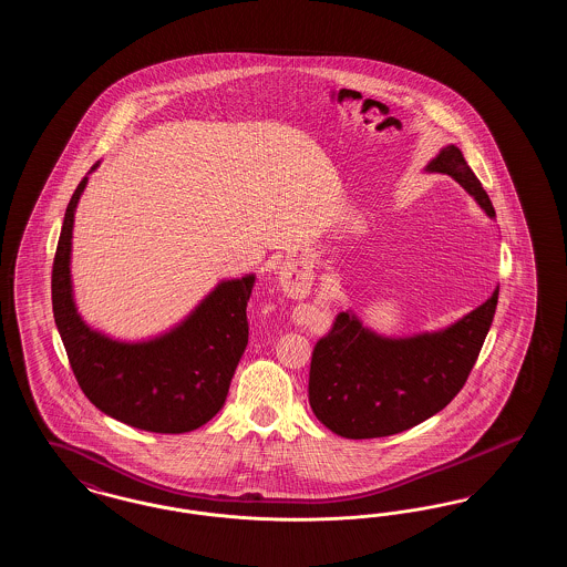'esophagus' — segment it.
I'll list each match as a JSON object with an SVG mask.
<instances>
[{
    "label": "esophagus",
    "instance_id": "obj_1",
    "mask_svg": "<svg viewBox=\"0 0 567 567\" xmlns=\"http://www.w3.org/2000/svg\"><path fill=\"white\" fill-rule=\"evenodd\" d=\"M297 287H299V285H297Z\"/></svg>",
    "mask_w": 567,
    "mask_h": 567
}]
</instances>
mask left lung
Listing matches in <instances>:
<instances>
[{"label":"left lung","mask_w":567,"mask_h":567,"mask_svg":"<svg viewBox=\"0 0 567 567\" xmlns=\"http://www.w3.org/2000/svg\"><path fill=\"white\" fill-rule=\"evenodd\" d=\"M449 174L495 218L493 204L455 144L425 165ZM499 287L455 323L412 336H380L352 312H340L333 329L317 342L310 363V408L327 430L365 440L405 432L461 391L483 349L497 308Z\"/></svg>","instance_id":"left-lung-1"}]
</instances>
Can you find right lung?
Wrapping results in <instances>:
<instances>
[{
	"label": "right lung",
	"instance_id": "1",
	"mask_svg": "<svg viewBox=\"0 0 567 567\" xmlns=\"http://www.w3.org/2000/svg\"><path fill=\"white\" fill-rule=\"evenodd\" d=\"M100 163L86 172L63 216L53 264L56 331L82 393L104 414L144 432H193L227 400L248 344L246 301L255 274L220 280L183 321L144 340H118L91 327L74 299L72 231L89 174Z\"/></svg>",
	"mask_w": 567,
	"mask_h": 567
}]
</instances>
